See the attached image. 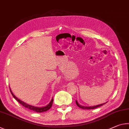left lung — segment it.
Masks as SVG:
<instances>
[{"mask_svg":"<svg viewBox=\"0 0 129 129\" xmlns=\"http://www.w3.org/2000/svg\"><path fill=\"white\" fill-rule=\"evenodd\" d=\"M105 103H107L101 104L98 105H96V106H93V107H84V106H82V105H81L80 104H79L78 103V101L76 100V105H77L79 107L82 108V109H95V108H98L99 107H101V106H103V105H104Z\"/></svg>","mask_w":129,"mask_h":129,"instance_id":"left-lung-1","label":"left lung"}]
</instances>
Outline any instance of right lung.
Masks as SVG:
<instances>
[{
    "label": "right lung",
    "instance_id": "add662e5",
    "mask_svg": "<svg viewBox=\"0 0 129 129\" xmlns=\"http://www.w3.org/2000/svg\"><path fill=\"white\" fill-rule=\"evenodd\" d=\"M10 89L11 93V94H12V96L18 101V102H19L20 104H21L22 106H24L25 108H28V109L33 110V111H34V112H37V113H42V112H46L47 110H48L49 109H50L51 106H52V104H53V99L52 98L51 100L50 101V102L49 103V104H47L46 106H45V107H34V106L29 105V104H28L24 103V101H22L21 100H20V99H18L17 97H16L14 95V94L12 93V91H11L10 88Z\"/></svg>",
    "mask_w": 129,
    "mask_h": 129
}]
</instances>
